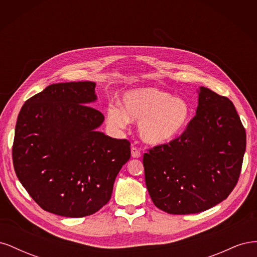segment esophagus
I'll return each mask as SVG.
<instances>
[{
  "mask_svg": "<svg viewBox=\"0 0 257 257\" xmlns=\"http://www.w3.org/2000/svg\"><path fill=\"white\" fill-rule=\"evenodd\" d=\"M131 154H132V158H135V159H138L142 157V153H141V150L138 149L137 147H132L131 149Z\"/></svg>",
  "mask_w": 257,
  "mask_h": 257,
  "instance_id": "1",
  "label": "esophagus"
}]
</instances>
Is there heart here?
<instances>
[{
  "instance_id": "b5f03b06",
  "label": "heart",
  "mask_w": 257,
  "mask_h": 257,
  "mask_svg": "<svg viewBox=\"0 0 257 257\" xmlns=\"http://www.w3.org/2000/svg\"><path fill=\"white\" fill-rule=\"evenodd\" d=\"M108 121L115 127H124L130 121H139L143 141L163 145L173 141L186 127L191 119V107L181 97L159 88H139L123 95L122 108L110 106Z\"/></svg>"
}]
</instances>
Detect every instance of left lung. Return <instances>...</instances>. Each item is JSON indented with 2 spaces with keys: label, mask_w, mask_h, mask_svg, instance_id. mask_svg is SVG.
<instances>
[{
  "label": "left lung",
  "mask_w": 257,
  "mask_h": 257,
  "mask_svg": "<svg viewBox=\"0 0 257 257\" xmlns=\"http://www.w3.org/2000/svg\"><path fill=\"white\" fill-rule=\"evenodd\" d=\"M245 146L231 100L200 87L196 114L183 133L144 154L153 204L170 214L198 213L220 204L238 182Z\"/></svg>",
  "instance_id": "left-lung-1"
}]
</instances>
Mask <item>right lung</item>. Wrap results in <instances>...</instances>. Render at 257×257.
Listing matches in <instances>:
<instances>
[{"instance_id": "add662e5", "label": "right lung", "mask_w": 257, "mask_h": 257, "mask_svg": "<svg viewBox=\"0 0 257 257\" xmlns=\"http://www.w3.org/2000/svg\"><path fill=\"white\" fill-rule=\"evenodd\" d=\"M95 82L54 83L19 112L13 163L19 181L44 210L67 217L95 213L109 201L116 175L131 158L127 139L96 128L103 113Z\"/></svg>"}]
</instances>
